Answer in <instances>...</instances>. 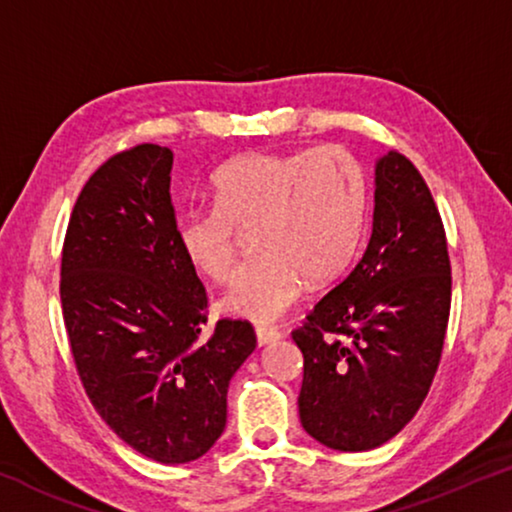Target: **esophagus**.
<instances>
[{
    "label": "esophagus",
    "instance_id": "34e87169",
    "mask_svg": "<svg viewBox=\"0 0 512 512\" xmlns=\"http://www.w3.org/2000/svg\"><path fill=\"white\" fill-rule=\"evenodd\" d=\"M255 334H257L259 345H266V343H271V341H276V338H280L278 331L271 329V327H257Z\"/></svg>",
    "mask_w": 512,
    "mask_h": 512
}]
</instances>
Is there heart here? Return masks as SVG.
I'll use <instances>...</instances> for the list:
<instances>
[{
  "label": "heart",
  "instance_id": "b5f03b06",
  "mask_svg": "<svg viewBox=\"0 0 512 512\" xmlns=\"http://www.w3.org/2000/svg\"><path fill=\"white\" fill-rule=\"evenodd\" d=\"M211 190L215 206L187 208L174 232L187 264L225 283L241 234L257 229L262 257L243 266L222 297L232 315L278 320L306 285L341 278L362 246L369 181L362 162L343 146L236 157L213 176Z\"/></svg>",
  "mask_w": 512,
  "mask_h": 512
}]
</instances>
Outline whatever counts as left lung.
Wrapping results in <instances>:
<instances>
[{
    "label": "left lung",
    "instance_id": "obj_1",
    "mask_svg": "<svg viewBox=\"0 0 512 512\" xmlns=\"http://www.w3.org/2000/svg\"><path fill=\"white\" fill-rule=\"evenodd\" d=\"M373 229L355 269L292 331L299 417L315 441L364 452L413 420L436 376L452 273L441 213L406 155L376 162Z\"/></svg>",
    "mask_w": 512,
    "mask_h": 512
}]
</instances>
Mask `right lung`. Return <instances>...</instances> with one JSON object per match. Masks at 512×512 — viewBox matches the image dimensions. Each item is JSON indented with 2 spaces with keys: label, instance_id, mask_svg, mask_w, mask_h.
Returning a JSON list of instances; mask_svg holds the SVG:
<instances>
[{
  "label": "right lung",
  "instance_id": "obj_1",
  "mask_svg": "<svg viewBox=\"0 0 512 512\" xmlns=\"http://www.w3.org/2000/svg\"><path fill=\"white\" fill-rule=\"evenodd\" d=\"M174 153L141 143L78 194L62 246L60 299L85 394L129 448L160 464L206 455L227 387L255 350L248 320L206 334V290L176 243Z\"/></svg>",
  "mask_w": 512,
  "mask_h": 512
}]
</instances>
